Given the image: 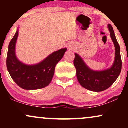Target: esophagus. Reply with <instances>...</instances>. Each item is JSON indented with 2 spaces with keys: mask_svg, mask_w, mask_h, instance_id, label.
Listing matches in <instances>:
<instances>
[{
  "mask_svg": "<svg viewBox=\"0 0 128 128\" xmlns=\"http://www.w3.org/2000/svg\"><path fill=\"white\" fill-rule=\"evenodd\" d=\"M68 49H72V46H68Z\"/></svg>",
  "mask_w": 128,
  "mask_h": 128,
  "instance_id": "1",
  "label": "esophagus"
}]
</instances>
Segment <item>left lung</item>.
Instances as JSON below:
<instances>
[{"instance_id":"left-lung-1","label":"left lung","mask_w":128,"mask_h":128,"mask_svg":"<svg viewBox=\"0 0 128 128\" xmlns=\"http://www.w3.org/2000/svg\"><path fill=\"white\" fill-rule=\"evenodd\" d=\"M110 36L115 47V58L113 64L109 68L101 71L91 69L78 54H75L74 66L76 76L80 86L92 92H100L110 87L117 80L122 70V59L120 46L116 39L112 26L108 24Z\"/></svg>"}]
</instances>
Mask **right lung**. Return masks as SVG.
I'll return each mask as SVG.
<instances>
[{
  "instance_id": "obj_1",
  "label": "right lung",
  "mask_w": 128,
  "mask_h": 128,
  "mask_svg": "<svg viewBox=\"0 0 128 128\" xmlns=\"http://www.w3.org/2000/svg\"><path fill=\"white\" fill-rule=\"evenodd\" d=\"M17 29L8 46L7 69L17 86L26 90L43 88L52 81L56 65L64 56L67 48L53 52L40 62L28 65L20 61L16 54V46L18 36Z\"/></svg>"
}]
</instances>
